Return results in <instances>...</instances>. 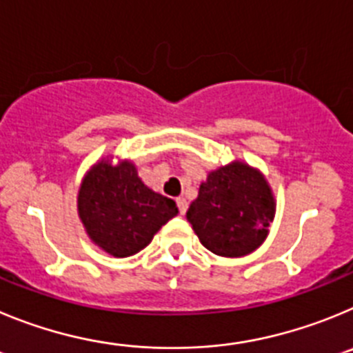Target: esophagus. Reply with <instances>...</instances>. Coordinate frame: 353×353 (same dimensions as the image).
Returning <instances> with one entry per match:
<instances>
[{
	"label": "esophagus",
	"instance_id": "obj_1",
	"mask_svg": "<svg viewBox=\"0 0 353 353\" xmlns=\"http://www.w3.org/2000/svg\"><path fill=\"white\" fill-rule=\"evenodd\" d=\"M177 204V209H179L181 214H184V212L188 211V202H186V199H183V196H179V199L176 200Z\"/></svg>",
	"mask_w": 353,
	"mask_h": 353
}]
</instances>
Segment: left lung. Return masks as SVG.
Segmentation results:
<instances>
[{
	"label": "left lung",
	"instance_id": "8db88e82",
	"mask_svg": "<svg viewBox=\"0 0 353 353\" xmlns=\"http://www.w3.org/2000/svg\"><path fill=\"white\" fill-rule=\"evenodd\" d=\"M186 218L209 252L243 256L263 243L274 218V199L259 170L232 163L200 184Z\"/></svg>",
	"mask_w": 353,
	"mask_h": 353
}]
</instances>
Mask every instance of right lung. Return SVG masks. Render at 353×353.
<instances>
[{
  "instance_id": "1",
  "label": "right lung",
  "mask_w": 353,
  "mask_h": 353,
  "mask_svg": "<svg viewBox=\"0 0 353 353\" xmlns=\"http://www.w3.org/2000/svg\"><path fill=\"white\" fill-rule=\"evenodd\" d=\"M77 208L91 241L117 259L144 250L177 214L176 202L149 190L130 161L94 165L82 181Z\"/></svg>"
}]
</instances>
